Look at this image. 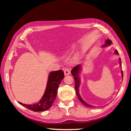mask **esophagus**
Wrapping results in <instances>:
<instances>
[{"label":"esophagus","instance_id":"34e87169","mask_svg":"<svg viewBox=\"0 0 131 131\" xmlns=\"http://www.w3.org/2000/svg\"><path fill=\"white\" fill-rule=\"evenodd\" d=\"M64 73L65 75H69L70 73V69L68 68V67H66V68L64 69Z\"/></svg>","mask_w":131,"mask_h":131}]
</instances>
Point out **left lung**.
Here are the masks:
<instances>
[{
	"label": "left lung",
	"mask_w": 131,
	"mask_h": 131,
	"mask_svg": "<svg viewBox=\"0 0 131 131\" xmlns=\"http://www.w3.org/2000/svg\"><path fill=\"white\" fill-rule=\"evenodd\" d=\"M112 40H110V39H107V40L105 41V44L103 46V47H105V46H109L110 45L112 44ZM116 54H118V51H117V50H115V51ZM119 63H120V66L121 67V58H119ZM81 64H78L77 66H76L75 67H74V68H73V69L71 71V73H72V75L74 77V79L75 81V91H76V93L77 96L79 98V100H80V101L83 104H84L85 106H88V107H90V108H92V107H94L93 106L90 105L89 104L86 103L84 100H82L81 98L80 94H79V86H80V78H79V73H80V70L81 69ZM122 73V77L123 78V72L122 70L121 72Z\"/></svg>",
	"instance_id": "left-lung-1"
}]
</instances>
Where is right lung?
<instances>
[{"label":"right lung","mask_w":131,"mask_h":131,"mask_svg":"<svg viewBox=\"0 0 131 131\" xmlns=\"http://www.w3.org/2000/svg\"><path fill=\"white\" fill-rule=\"evenodd\" d=\"M64 77V72L62 70H59L51 72L49 75L45 93L41 100L38 103H35L33 105L23 104L21 102H18V103L35 112H43L48 110L52 106L56 97L58 86Z\"/></svg>","instance_id":"obj_1"}]
</instances>
